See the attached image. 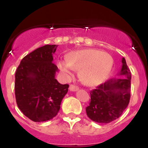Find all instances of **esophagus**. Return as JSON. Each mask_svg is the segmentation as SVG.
<instances>
[{
	"mask_svg": "<svg viewBox=\"0 0 148 148\" xmlns=\"http://www.w3.org/2000/svg\"><path fill=\"white\" fill-rule=\"evenodd\" d=\"M69 90L70 91H73V92H75V91H77L79 90V88L76 85H71L69 86Z\"/></svg>",
	"mask_w": 148,
	"mask_h": 148,
	"instance_id": "34e87169",
	"label": "esophagus"
}]
</instances>
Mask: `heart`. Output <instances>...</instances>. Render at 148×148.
<instances>
[{
    "label": "heart",
    "instance_id": "heart-1",
    "mask_svg": "<svg viewBox=\"0 0 148 148\" xmlns=\"http://www.w3.org/2000/svg\"><path fill=\"white\" fill-rule=\"evenodd\" d=\"M66 63L60 61L58 67L63 75H72V69L79 70L81 80L88 86H96L105 80L112 67L111 55L95 49H84L71 52L66 57Z\"/></svg>",
    "mask_w": 148,
    "mask_h": 148
}]
</instances>
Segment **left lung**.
I'll list each match as a JSON object with an SVG mask.
<instances>
[{
    "label": "left lung",
    "mask_w": 148,
    "mask_h": 148,
    "mask_svg": "<svg viewBox=\"0 0 148 148\" xmlns=\"http://www.w3.org/2000/svg\"><path fill=\"white\" fill-rule=\"evenodd\" d=\"M118 78L110 79L90 91V102L86 107L88 118L100 123L118 118L128 105L131 97L132 73L124 58Z\"/></svg>",
    "instance_id": "1"
}]
</instances>
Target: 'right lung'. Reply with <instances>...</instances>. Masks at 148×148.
<instances>
[{
	"mask_svg": "<svg viewBox=\"0 0 148 148\" xmlns=\"http://www.w3.org/2000/svg\"><path fill=\"white\" fill-rule=\"evenodd\" d=\"M58 45H45L23 58L15 73V97L25 115L34 122H43L57 115L69 85L55 79L58 69L52 55Z\"/></svg>",
	"mask_w": 148,
	"mask_h": 148,
	"instance_id": "obj_1",
	"label": "right lung"
}]
</instances>
